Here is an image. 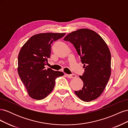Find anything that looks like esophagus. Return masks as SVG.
I'll list each match as a JSON object with an SVG mask.
<instances>
[{
    "mask_svg": "<svg viewBox=\"0 0 128 128\" xmlns=\"http://www.w3.org/2000/svg\"><path fill=\"white\" fill-rule=\"evenodd\" d=\"M66 76L69 78H75V77H76V75L75 74H71V75L67 74Z\"/></svg>",
    "mask_w": 128,
    "mask_h": 128,
    "instance_id": "1",
    "label": "esophagus"
}]
</instances>
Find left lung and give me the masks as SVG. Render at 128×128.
<instances>
[{"label":"left lung","instance_id":"left-lung-1","mask_svg":"<svg viewBox=\"0 0 128 128\" xmlns=\"http://www.w3.org/2000/svg\"><path fill=\"white\" fill-rule=\"evenodd\" d=\"M72 43L84 64V72L80 77L83 87L75 94L84 102L92 101L102 94L111 74V54L105 42L94 31L80 29L64 38Z\"/></svg>","mask_w":128,"mask_h":128}]
</instances>
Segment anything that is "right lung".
<instances>
[{
  "label": "right lung",
  "instance_id": "obj_1",
  "mask_svg": "<svg viewBox=\"0 0 128 128\" xmlns=\"http://www.w3.org/2000/svg\"><path fill=\"white\" fill-rule=\"evenodd\" d=\"M65 33H41L31 37L18 56V72L29 96L36 100L46 97L53 90L55 80L64 72L46 69L51 52V44Z\"/></svg>",
  "mask_w": 128,
  "mask_h": 128
}]
</instances>
